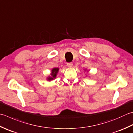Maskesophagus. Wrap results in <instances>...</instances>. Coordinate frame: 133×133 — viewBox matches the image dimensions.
<instances>
[{
  "label": "esophagus",
  "mask_w": 133,
  "mask_h": 133,
  "mask_svg": "<svg viewBox=\"0 0 133 133\" xmlns=\"http://www.w3.org/2000/svg\"><path fill=\"white\" fill-rule=\"evenodd\" d=\"M67 66H68V67H72V62H70V63H68L67 64Z\"/></svg>",
  "instance_id": "obj_1"
}]
</instances>
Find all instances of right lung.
<instances>
[{"mask_svg": "<svg viewBox=\"0 0 133 133\" xmlns=\"http://www.w3.org/2000/svg\"><path fill=\"white\" fill-rule=\"evenodd\" d=\"M59 71V68H54L51 70V76H49L47 78V79L48 81H52L55 79L56 77V75L58 74V72Z\"/></svg>", "mask_w": 133, "mask_h": 133, "instance_id": "right-lung-1", "label": "right lung"}]
</instances>
